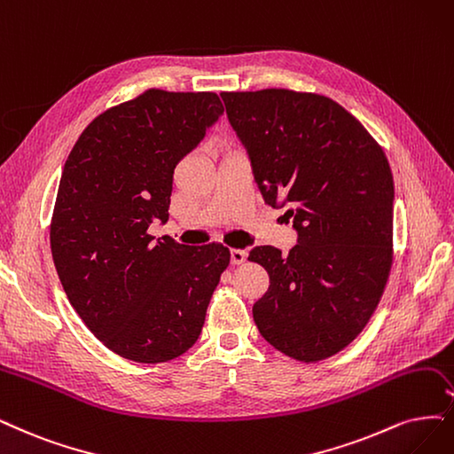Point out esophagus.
<instances>
[{
	"mask_svg": "<svg viewBox=\"0 0 454 454\" xmlns=\"http://www.w3.org/2000/svg\"><path fill=\"white\" fill-rule=\"evenodd\" d=\"M245 260H247V253H245V250H241V248H231V250H230V262H231L233 265H241Z\"/></svg>",
	"mask_w": 454,
	"mask_h": 454,
	"instance_id": "34e87169",
	"label": "esophagus"
}]
</instances>
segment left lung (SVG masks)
I'll return each instance as SVG.
<instances>
[{"instance_id": "8db88e82", "label": "left lung", "mask_w": 454, "mask_h": 454, "mask_svg": "<svg viewBox=\"0 0 454 454\" xmlns=\"http://www.w3.org/2000/svg\"><path fill=\"white\" fill-rule=\"evenodd\" d=\"M254 181L288 207L297 245L250 250L270 273L253 307L262 337L297 361L346 348L376 310L393 263V174L383 149L334 100L290 90L221 93Z\"/></svg>"}]
</instances>
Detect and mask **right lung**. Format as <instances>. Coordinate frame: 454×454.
Instances as JSON below:
<instances>
[{
    "mask_svg": "<svg viewBox=\"0 0 454 454\" xmlns=\"http://www.w3.org/2000/svg\"><path fill=\"white\" fill-rule=\"evenodd\" d=\"M223 114L209 91L147 90L97 115L65 160L50 224L56 271L82 322L129 361L192 348L230 263L218 243L147 233L168 221L174 168Z\"/></svg>",
    "mask_w": 454,
    "mask_h": 454,
    "instance_id": "1",
    "label": "right lung"
}]
</instances>
